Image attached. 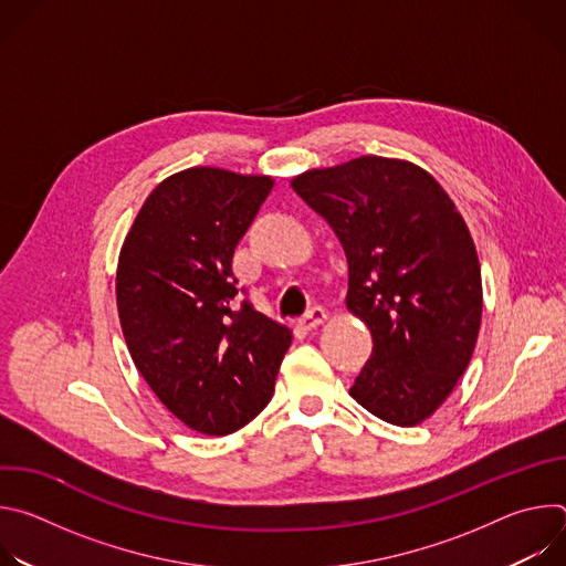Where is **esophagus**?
<instances>
[{
  "label": "esophagus",
  "instance_id": "34e87169",
  "mask_svg": "<svg viewBox=\"0 0 566 566\" xmlns=\"http://www.w3.org/2000/svg\"><path fill=\"white\" fill-rule=\"evenodd\" d=\"M325 319H327V311L322 308V306H313V308L306 311V315L302 317L300 325H302L306 332H311V329H317L319 325H325Z\"/></svg>",
  "mask_w": 566,
  "mask_h": 566
}]
</instances>
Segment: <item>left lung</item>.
Here are the masks:
<instances>
[{
    "mask_svg": "<svg viewBox=\"0 0 566 566\" xmlns=\"http://www.w3.org/2000/svg\"><path fill=\"white\" fill-rule=\"evenodd\" d=\"M291 186L338 234L347 306L374 338L349 394L387 423H421L463 376L481 325V269L463 217L426 170L382 156Z\"/></svg>",
    "mask_w": 566,
    "mask_h": 566,
    "instance_id": "obj_1",
    "label": "left lung"
}]
</instances>
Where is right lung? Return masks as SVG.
Masks as SVG:
<instances>
[{
  "instance_id": "right-lung-1",
  "label": "right lung",
  "mask_w": 566,
  "mask_h": 566,
  "mask_svg": "<svg viewBox=\"0 0 566 566\" xmlns=\"http://www.w3.org/2000/svg\"><path fill=\"white\" fill-rule=\"evenodd\" d=\"M271 188L269 177L219 168L172 175L147 197L120 251L116 302L132 360L201 434L251 423L291 347L286 327L239 300L232 275L237 241Z\"/></svg>"
}]
</instances>
